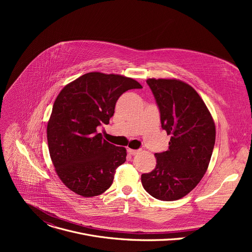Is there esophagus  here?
I'll list each match as a JSON object with an SVG mask.
<instances>
[{"instance_id": "esophagus-1", "label": "esophagus", "mask_w": 252, "mask_h": 252, "mask_svg": "<svg viewBox=\"0 0 252 252\" xmlns=\"http://www.w3.org/2000/svg\"><path fill=\"white\" fill-rule=\"evenodd\" d=\"M127 153H128L129 155H131V156H135V155H137V154L139 153V151H138V150H132V149H127Z\"/></svg>"}]
</instances>
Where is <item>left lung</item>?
I'll return each instance as SVG.
<instances>
[{
    "label": "left lung",
    "instance_id": "1",
    "mask_svg": "<svg viewBox=\"0 0 252 252\" xmlns=\"http://www.w3.org/2000/svg\"><path fill=\"white\" fill-rule=\"evenodd\" d=\"M160 113L161 127L170 135L168 150L156 154V168L141 174L152 196L172 201L189 193L207 170L215 142V125L202 98L176 79H149Z\"/></svg>",
    "mask_w": 252,
    "mask_h": 252
}]
</instances>
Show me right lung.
Segmentation results:
<instances>
[{
	"label": "right lung",
	"mask_w": 252,
	"mask_h": 252,
	"mask_svg": "<svg viewBox=\"0 0 252 252\" xmlns=\"http://www.w3.org/2000/svg\"><path fill=\"white\" fill-rule=\"evenodd\" d=\"M141 88L133 79L93 71L61 91L48 122L47 138L55 170L68 189L92 197L112 186L126 150L103 139L96 127L110 123L125 92Z\"/></svg>",
	"instance_id": "obj_1"
}]
</instances>
